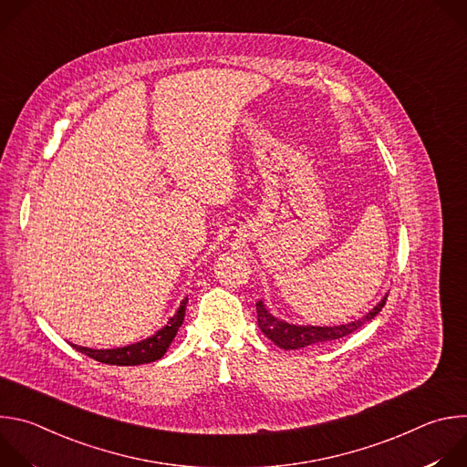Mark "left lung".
Listing matches in <instances>:
<instances>
[{"label":"left lung","mask_w":467,"mask_h":467,"mask_svg":"<svg viewBox=\"0 0 467 467\" xmlns=\"http://www.w3.org/2000/svg\"><path fill=\"white\" fill-rule=\"evenodd\" d=\"M386 299H388V296H384L382 301L371 312H368L362 319H357V321H351V323H346V325H338V327L290 325L286 321H281V319L274 317L262 301L256 303V319H258L260 330L275 346H279L283 349H303L306 346L338 340V338H344V337L351 335V332L360 328L364 323L371 321L382 310V306L386 305Z\"/></svg>","instance_id":"8db88e82"}]
</instances>
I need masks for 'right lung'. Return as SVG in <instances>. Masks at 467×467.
Masks as SVG:
<instances>
[{"mask_svg":"<svg viewBox=\"0 0 467 467\" xmlns=\"http://www.w3.org/2000/svg\"><path fill=\"white\" fill-rule=\"evenodd\" d=\"M186 303H188V297L181 303L177 314L168 321L166 327H162L151 338H146L139 344L118 348V349H88V348H79V346H74V348L79 353H83L98 362L110 364V366H139V364L155 362L164 357V353L168 351L170 344L173 342V338L177 335L179 327L182 325Z\"/></svg>","mask_w":467,"mask_h":467,"instance_id":"right-lung-1","label":"right lung"}]
</instances>
